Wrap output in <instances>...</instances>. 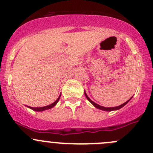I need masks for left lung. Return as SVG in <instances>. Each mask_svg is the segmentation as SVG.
Wrapping results in <instances>:
<instances>
[{"mask_svg": "<svg viewBox=\"0 0 153 153\" xmlns=\"http://www.w3.org/2000/svg\"><path fill=\"white\" fill-rule=\"evenodd\" d=\"M84 93H85V97H86V98H87V100H88L89 102H90L91 103L92 105H93L95 107V108H98V109H100V110H102V111H116V110H118V109H120V108H123V107L125 105H126V104L128 103V101H129L130 100H131V98H132V97H131L130 98V99L126 101V102H125L124 103H123V104H121V105H118V106H115V107H104V106H101V105H98V104H97L96 102H93V101H92L91 100L90 98H89L88 97V95H87V94H86V92H85V91H84Z\"/></svg>", "mask_w": 153, "mask_h": 153, "instance_id": "obj_1", "label": "left lung"}]
</instances>
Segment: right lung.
Returning <instances> with one entry per match:
<instances>
[{"instance_id": "obj_1", "label": "right lung", "mask_w": 153, "mask_h": 153, "mask_svg": "<svg viewBox=\"0 0 153 153\" xmlns=\"http://www.w3.org/2000/svg\"><path fill=\"white\" fill-rule=\"evenodd\" d=\"M60 97H61V94L59 95V97H58V99H57L55 102H53L52 104H51V105H46V106H43V107H30V106H27V107L30 108H31V109L33 110V111H45V110H48V109H50V108H52L53 107H54L56 105L57 102H58L59 100Z\"/></svg>"}]
</instances>
